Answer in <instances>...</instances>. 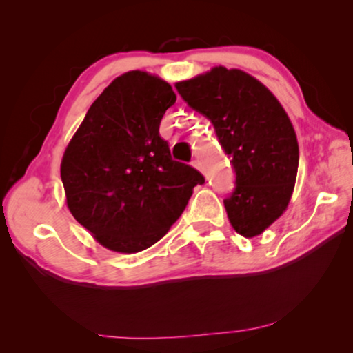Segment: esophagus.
I'll list each match as a JSON object with an SVG mask.
<instances>
[{
  "instance_id": "1",
  "label": "esophagus",
  "mask_w": 353,
  "mask_h": 353,
  "mask_svg": "<svg viewBox=\"0 0 353 353\" xmlns=\"http://www.w3.org/2000/svg\"><path fill=\"white\" fill-rule=\"evenodd\" d=\"M191 166H194V168H196V170H199V171H202V163L199 162V160H198V159H193V160H191Z\"/></svg>"
}]
</instances>
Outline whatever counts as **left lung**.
Returning a JSON list of instances; mask_svg holds the SVG:
<instances>
[{"mask_svg": "<svg viewBox=\"0 0 353 353\" xmlns=\"http://www.w3.org/2000/svg\"><path fill=\"white\" fill-rule=\"evenodd\" d=\"M191 109L210 119L235 170V188L224 199L232 227L252 238L282 214L294 190L299 146L277 98L241 70L214 67L176 83Z\"/></svg>", "mask_w": 353, "mask_h": 353, "instance_id": "left-lung-1", "label": "left lung"}]
</instances>
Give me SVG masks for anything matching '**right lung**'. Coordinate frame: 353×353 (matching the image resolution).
Here are the masks:
<instances>
[{"label":"right lung","instance_id":"right-lung-1","mask_svg":"<svg viewBox=\"0 0 353 353\" xmlns=\"http://www.w3.org/2000/svg\"><path fill=\"white\" fill-rule=\"evenodd\" d=\"M174 103L168 82L129 71L99 94L65 149L67 205L107 249L135 254L151 248L205 182L193 166L172 160L159 134Z\"/></svg>","mask_w":353,"mask_h":353}]
</instances>
